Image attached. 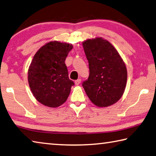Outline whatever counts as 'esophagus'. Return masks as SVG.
Listing matches in <instances>:
<instances>
[{
	"label": "esophagus",
	"mask_w": 156,
	"mask_h": 156,
	"mask_svg": "<svg viewBox=\"0 0 156 156\" xmlns=\"http://www.w3.org/2000/svg\"><path fill=\"white\" fill-rule=\"evenodd\" d=\"M75 84L76 85H78V84H80V83H81V80L80 79H78V80H75Z\"/></svg>",
	"instance_id": "1"
}]
</instances>
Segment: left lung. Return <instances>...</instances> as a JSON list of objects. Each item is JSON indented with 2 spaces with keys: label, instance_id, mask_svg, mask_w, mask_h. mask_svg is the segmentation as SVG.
<instances>
[{
  "label": "left lung",
  "instance_id": "1",
  "mask_svg": "<svg viewBox=\"0 0 156 156\" xmlns=\"http://www.w3.org/2000/svg\"><path fill=\"white\" fill-rule=\"evenodd\" d=\"M83 46L90 72L83 83L84 89L95 106H111L120 100L125 90L126 64L115 48L102 37L88 39Z\"/></svg>",
  "mask_w": 156,
  "mask_h": 156
}]
</instances>
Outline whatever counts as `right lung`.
Listing matches in <instances>:
<instances>
[{
	"label": "right lung",
	"instance_id": "1",
	"mask_svg": "<svg viewBox=\"0 0 156 156\" xmlns=\"http://www.w3.org/2000/svg\"><path fill=\"white\" fill-rule=\"evenodd\" d=\"M73 48L70 44L50 41L34 55L28 71L31 92L39 102L50 108L65 103L74 83L69 79L65 61Z\"/></svg>",
	"mask_w": 156,
	"mask_h": 156
}]
</instances>
